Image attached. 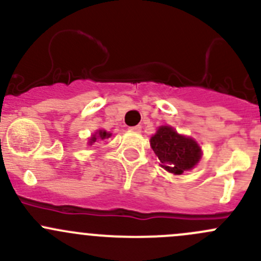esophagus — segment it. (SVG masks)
I'll use <instances>...</instances> for the list:
<instances>
[{
	"label": "esophagus",
	"instance_id": "1",
	"mask_svg": "<svg viewBox=\"0 0 261 261\" xmlns=\"http://www.w3.org/2000/svg\"><path fill=\"white\" fill-rule=\"evenodd\" d=\"M131 131H135V133H140L141 131V126H134V127H130Z\"/></svg>",
	"mask_w": 261,
	"mask_h": 261
}]
</instances>
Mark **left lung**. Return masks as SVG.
I'll return each instance as SVG.
<instances>
[{
  "mask_svg": "<svg viewBox=\"0 0 261 261\" xmlns=\"http://www.w3.org/2000/svg\"><path fill=\"white\" fill-rule=\"evenodd\" d=\"M150 145L162 163L173 174L189 170L201 159V147L191 138L179 135L169 126H162L150 139Z\"/></svg>",
  "mask_w": 261,
  "mask_h": 261,
  "instance_id": "8db88e82",
  "label": "left lung"
}]
</instances>
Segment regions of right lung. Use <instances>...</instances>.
Here are the masks:
<instances>
[{"instance_id": "add662e5", "label": "right lung", "mask_w": 261, "mask_h": 261, "mask_svg": "<svg viewBox=\"0 0 261 261\" xmlns=\"http://www.w3.org/2000/svg\"><path fill=\"white\" fill-rule=\"evenodd\" d=\"M110 135H111V134L106 133V131H105V130H99V131H98V138L102 139V140H103V139H106V138H110ZM96 140H97L96 136H92L91 144H93Z\"/></svg>"}]
</instances>
